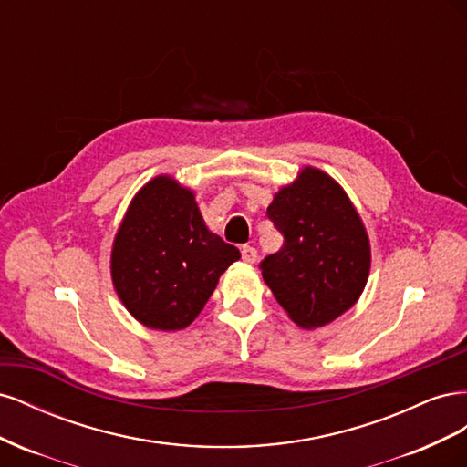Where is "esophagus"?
I'll list each match as a JSON object with an SVG mask.
<instances>
[{
	"label": "esophagus",
	"mask_w": 467,
	"mask_h": 467,
	"mask_svg": "<svg viewBox=\"0 0 467 467\" xmlns=\"http://www.w3.org/2000/svg\"><path fill=\"white\" fill-rule=\"evenodd\" d=\"M242 259L245 263H255L257 261V249L251 247V245H244L242 247Z\"/></svg>",
	"instance_id": "esophagus-1"
}]
</instances>
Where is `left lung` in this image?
Here are the masks:
<instances>
[{
  "mask_svg": "<svg viewBox=\"0 0 467 467\" xmlns=\"http://www.w3.org/2000/svg\"><path fill=\"white\" fill-rule=\"evenodd\" d=\"M266 216L285 244L259 268L288 316L316 329L355 306L368 280L370 244L343 189L306 167L275 196Z\"/></svg>",
  "mask_w": 467,
  "mask_h": 467,
  "instance_id": "left-lung-1",
  "label": "left lung"
}]
</instances>
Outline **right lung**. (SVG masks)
<instances>
[{
    "label": "right lung",
    "mask_w": 467,
    "mask_h": 467,
    "mask_svg": "<svg viewBox=\"0 0 467 467\" xmlns=\"http://www.w3.org/2000/svg\"><path fill=\"white\" fill-rule=\"evenodd\" d=\"M239 249L208 232L194 194L158 177L136 194L115 237L112 285L146 327L182 329L202 312Z\"/></svg>",
    "instance_id": "obj_1"
}]
</instances>
